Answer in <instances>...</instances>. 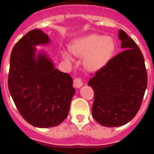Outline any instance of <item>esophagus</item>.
Here are the masks:
<instances>
[{
	"label": "esophagus",
	"mask_w": 154,
	"mask_h": 154,
	"mask_svg": "<svg viewBox=\"0 0 154 154\" xmlns=\"http://www.w3.org/2000/svg\"><path fill=\"white\" fill-rule=\"evenodd\" d=\"M83 85V83H82V79L80 78H75L74 79V85L75 88H77V89H79L80 87H82V85Z\"/></svg>",
	"instance_id": "34e87169"
}]
</instances>
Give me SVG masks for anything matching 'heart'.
Listing matches in <instances>:
<instances>
[{
	"instance_id": "b5f03b06",
	"label": "heart",
	"mask_w": 154,
	"mask_h": 154,
	"mask_svg": "<svg viewBox=\"0 0 154 154\" xmlns=\"http://www.w3.org/2000/svg\"><path fill=\"white\" fill-rule=\"evenodd\" d=\"M71 51L79 57H84V66L89 71H97L105 67L112 59L116 51V42L112 38L105 35H92L75 41ZM62 57L70 60V54L62 51Z\"/></svg>"
}]
</instances>
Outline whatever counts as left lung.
Masks as SVG:
<instances>
[{
	"label": "left lung",
	"mask_w": 154,
	"mask_h": 154,
	"mask_svg": "<svg viewBox=\"0 0 154 154\" xmlns=\"http://www.w3.org/2000/svg\"><path fill=\"white\" fill-rule=\"evenodd\" d=\"M119 39L123 51L90 79L94 91L92 117L106 127L121 126L134 118L140 108L147 86L143 54L123 30Z\"/></svg>",
	"instance_id": "left-lung-1"
}]
</instances>
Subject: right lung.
Instances as JSON below:
<instances>
[{
  "label": "right lung",
  "mask_w": 154,
  "mask_h": 154,
  "mask_svg": "<svg viewBox=\"0 0 154 154\" xmlns=\"http://www.w3.org/2000/svg\"><path fill=\"white\" fill-rule=\"evenodd\" d=\"M50 42L41 29L31 30L14 46L10 58L11 96L21 116L38 128L62 123L75 92L72 78L55 67L47 51L37 49Z\"/></svg>",
  "instance_id": "1"
}]
</instances>
